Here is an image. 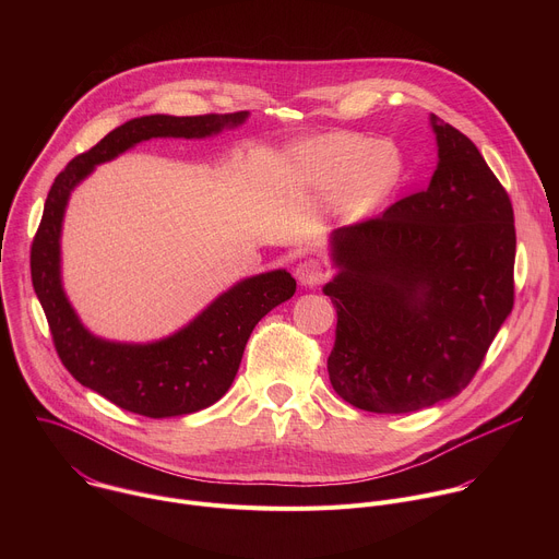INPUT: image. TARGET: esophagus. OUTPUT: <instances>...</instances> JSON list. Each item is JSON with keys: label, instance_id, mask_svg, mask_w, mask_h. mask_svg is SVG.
Segmentation results:
<instances>
[{"label": "esophagus", "instance_id": "1", "mask_svg": "<svg viewBox=\"0 0 559 559\" xmlns=\"http://www.w3.org/2000/svg\"><path fill=\"white\" fill-rule=\"evenodd\" d=\"M328 274H330V272L323 267V263L316 261V259H307V261H302V263L296 267V278H298V283L305 285V287L321 285V283L328 278Z\"/></svg>", "mask_w": 559, "mask_h": 559}]
</instances>
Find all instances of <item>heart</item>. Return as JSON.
Here are the masks:
<instances>
[{"mask_svg": "<svg viewBox=\"0 0 559 559\" xmlns=\"http://www.w3.org/2000/svg\"><path fill=\"white\" fill-rule=\"evenodd\" d=\"M296 170L311 194L328 197L338 190V212L358 216L393 188L401 162L393 150L367 136L336 132L302 143L296 150Z\"/></svg>", "mask_w": 559, "mask_h": 559, "instance_id": "heart-1", "label": "heart"}]
</instances>
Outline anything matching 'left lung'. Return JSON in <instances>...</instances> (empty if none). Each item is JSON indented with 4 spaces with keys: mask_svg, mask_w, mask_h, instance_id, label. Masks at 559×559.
<instances>
[{
    "mask_svg": "<svg viewBox=\"0 0 559 559\" xmlns=\"http://www.w3.org/2000/svg\"><path fill=\"white\" fill-rule=\"evenodd\" d=\"M431 123L440 162L429 188L332 236L328 371L365 412L409 414L460 393L513 309L511 199L466 134Z\"/></svg>",
    "mask_w": 559,
    "mask_h": 559,
    "instance_id": "8db88e82",
    "label": "left lung"
}]
</instances>
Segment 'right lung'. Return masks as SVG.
I'll return each instance as SVG.
<instances>
[{
    "label": "right lung",
    "instance_id": "1",
    "mask_svg": "<svg viewBox=\"0 0 559 559\" xmlns=\"http://www.w3.org/2000/svg\"><path fill=\"white\" fill-rule=\"evenodd\" d=\"M248 112L130 119L88 152L76 154L57 175L31 248V276L44 307L57 356L74 380L126 412L173 418L201 412L225 395L241 365L248 338L261 318L296 292L289 272L276 270L246 278L221 294L175 336L150 345H121L95 338L79 323L59 278V234L72 188L95 166L110 162L152 136L201 139L234 128Z\"/></svg>",
    "mask_w": 559,
    "mask_h": 559
}]
</instances>
